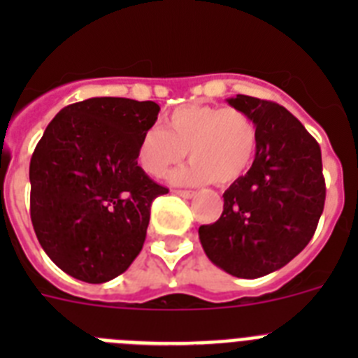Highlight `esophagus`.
Listing matches in <instances>:
<instances>
[{"mask_svg": "<svg viewBox=\"0 0 358 358\" xmlns=\"http://www.w3.org/2000/svg\"><path fill=\"white\" fill-rule=\"evenodd\" d=\"M173 194L181 195L185 199H192L195 195V192H189V189H173Z\"/></svg>", "mask_w": 358, "mask_h": 358, "instance_id": "1", "label": "esophagus"}]
</instances>
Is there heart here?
Masks as SVG:
<instances>
[{"instance_id":"heart-1","label":"heart","mask_w":358,"mask_h":358,"mask_svg":"<svg viewBox=\"0 0 358 358\" xmlns=\"http://www.w3.org/2000/svg\"><path fill=\"white\" fill-rule=\"evenodd\" d=\"M258 148L255 120L238 107L188 103L173 109L164 129L148 127L138 141L140 169L161 179L181 163L189 150L192 163L172 176L181 185L229 186L251 169Z\"/></svg>"}]
</instances>
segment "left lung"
Here are the masks:
<instances>
[{"mask_svg":"<svg viewBox=\"0 0 358 358\" xmlns=\"http://www.w3.org/2000/svg\"><path fill=\"white\" fill-rule=\"evenodd\" d=\"M227 103L255 120L258 148L249 172L224 192L220 218L199 227V238L217 267L255 280L289 264L314 236L327 199L321 147L283 106L248 94Z\"/></svg>","mask_w":358,"mask_h":358,"instance_id":"obj_1","label":"left lung"}]
</instances>
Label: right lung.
Listing matches in <instances>:
<instances>
[{
  "instance_id": "1",
  "label": "right lung",
  "mask_w": 358,
  "mask_h": 358,
  "mask_svg": "<svg viewBox=\"0 0 358 358\" xmlns=\"http://www.w3.org/2000/svg\"><path fill=\"white\" fill-rule=\"evenodd\" d=\"M156 102L100 96L50 122L30 159V217L53 264L85 283L120 276L140 255L154 199L169 194L136 159Z\"/></svg>"
}]
</instances>
